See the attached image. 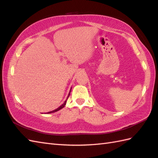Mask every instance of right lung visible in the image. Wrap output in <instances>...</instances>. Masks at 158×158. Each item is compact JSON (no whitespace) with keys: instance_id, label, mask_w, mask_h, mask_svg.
Segmentation results:
<instances>
[{"instance_id":"obj_1","label":"right lung","mask_w":158,"mask_h":158,"mask_svg":"<svg viewBox=\"0 0 158 158\" xmlns=\"http://www.w3.org/2000/svg\"><path fill=\"white\" fill-rule=\"evenodd\" d=\"M71 89H72V88H70V92H69V95H68V97H67V98H66V99L65 100V102H64V103L63 104H62L61 106L59 107H58L57 109H55V110H53V111H49V112H47V113H55V112H56V111H59L60 109H63L65 106H66V101H67V99H68V98H69V95H70V92H71Z\"/></svg>"}]
</instances>
